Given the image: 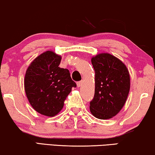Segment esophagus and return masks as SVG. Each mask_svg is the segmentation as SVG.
Masks as SVG:
<instances>
[{"instance_id":"obj_1","label":"esophagus","mask_w":155,"mask_h":155,"mask_svg":"<svg viewBox=\"0 0 155 155\" xmlns=\"http://www.w3.org/2000/svg\"><path fill=\"white\" fill-rule=\"evenodd\" d=\"M82 83H83V82H82V81L78 82H77V86H78V87H81Z\"/></svg>"}]
</instances>
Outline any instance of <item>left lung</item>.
Here are the masks:
<instances>
[{"label": "left lung", "instance_id": "obj_1", "mask_svg": "<svg viewBox=\"0 0 155 155\" xmlns=\"http://www.w3.org/2000/svg\"><path fill=\"white\" fill-rule=\"evenodd\" d=\"M94 97L90 102L91 114L99 119H109L119 113L130 88V74L120 59L108 53L93 56Z\"/></svg>", "mask_w": 155, "mask_h": 155}]
</instances>
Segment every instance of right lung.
Segmentation results:
<instances>
[{
    "label": "right lung",
    "instance_id": "obj_1",
    "mask_svg": "<svg viewBox=\"0 0 155 155\" xmlns=\"http://www.w3.org/2000/svg\"><path fill=\"white\" fill-rule=\"evenodd\" d=\"M61 58L53 51H46L31 61L25 76L29 104L36 111L48 117L62 110L68 95L76 87L68 70L58 67Z\"/></svg>",
    "mask_w": 155,
    "mask_h": 155
}]
</instances>
